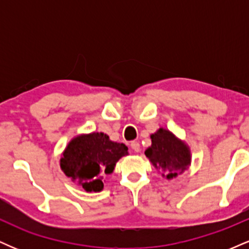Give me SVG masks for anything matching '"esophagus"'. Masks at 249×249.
Listing matches in <instances>:
<instances>
[{"instance_id":"1","label":"esophagus","mask_w":249,"mask_h":249,"mask_svg":"<svg viewBox=\"0 0 249 249\" xmlns=\"http://www.w3.org/2000/svg\"><path fill=\"white\" fill-rule=\"evenodd\" d=\"M130 146L134 151V152H139V151H141V144H139L138 142H132L130 144Z\"/></svg>"}]
</instances>
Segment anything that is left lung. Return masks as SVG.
Returning <instances> with one entry per match:
<instances>
[{
    "label": "left lung",
    "mask_w": 249,
    "mask_h": 249,
    "mask_svg": "<svg viewBox=\"0 0 249 249\" xmlns=\"http://www.w3.org/2000/svg\"><path fill=\"white\" fill-rule=\"evenodd\" d=\"M151 142L152 144L146 148L145 156L157 170L161 171L164 178H176L191 165L190 147L171 131L160 127L151 134Z\"/></svg>",
    "instance_id": "left-lung-1"
}]
</instances>
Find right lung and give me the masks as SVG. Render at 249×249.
<instances>
[{"instance_id": "add662e5", "label": "right lung", "mask_w": 249, "mask_h": 249, "mask_svg": "<svg viewBox=\"0 0 249 249\" xmlns=\"http://www.w3.org/2000/svg\"><path fill=\"white\" fill-rule=\"evenodd\" d=\"M127 154V146L110 141L107 134H79L70 141L62 153V171L87 192H101L105 174H111L117 161Z\"/></svg>"}]
</instances>
